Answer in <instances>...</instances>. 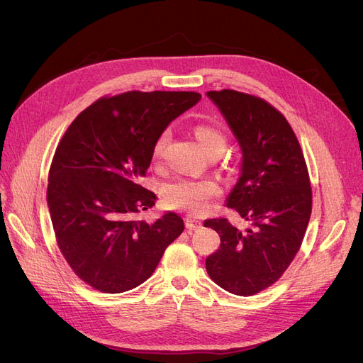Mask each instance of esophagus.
Here are the masks:
<instances>
[{"instance_id":"obj_1","label":"esophagus","mask_w":363,"mask_h":363,"mask_svg":"<svg viewBox=\"0 0 363 363\" xmlns=\"http://www.w3.org/2000/svg\"><path fill=\"white\" fill-rule=\"evenodd\" d=\"M200 227H201L200 219H195V218H191V216L186 218V228H188V230H196Z\"/></svg>"}]
</instances>
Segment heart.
Instances as JSON below:
<instances>
[{"label":"heart","instance_id":"obj_1","mask_svg":"<svg viewBox=\"0 0 363 363\" xmlns=\"http://www.w3.org/2000/svg\"><path fill=\"white\" fill-rule=\"evenodd\" d=\"M195 138L200 142L204 151L213 148H225V135L221 130L212 125L200 124L195 127ZM169 142V131H163L157 138L152 156L156 160H160L164 155V150ZM221 194V188L213 180H189L179 179L168 184H164L162 189V200L171 208H179L191 215H200L206 212L211 201Z\"/></svg>","mask_w":363,"mask_h":363}]
</instances>
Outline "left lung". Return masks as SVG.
<instances>
[{"label":"left lung","mask_w":363,"mask_h":363,"mask_svg":"<svg viewBox=\"0 0 363 363\" xmlns=\"http://www.w3.org/2000/svg\"><path fill=\"white\" fill-rule=\"evenodd\" d=\"M207 96L232 128L242 151L240 175L227 206L251 227L245 232L225 218L206 219L221 238L206 269L218 286L250 296L276 283L298 252L312 212L309 172L294 130L277 108L238 91Z\"/></svg>","instance_id":"8db88e82"}]
</instances>
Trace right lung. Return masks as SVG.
I'll return each instance as SVG.
<instances>
[{
    "label": "right lung",
    "mask_w": 363,
    "mask_h": 363,
    "mask_svg": "<svg viewBox=\"0 0 363 363\" xmlns=\"http://www.w3.org/2000/svg\"><path fill=\"white\" fill-rule=\"evenodd\" d=\"M201 100L196 92L130 91L103 96L77 116L54 152L47 201L54 233L72 271L94 289L119 294L151 277L183 219L135 218L156 194L139 180L157 138Z\"/></svg>",
    "instance_id": "add662e5"
}]
</instances>
